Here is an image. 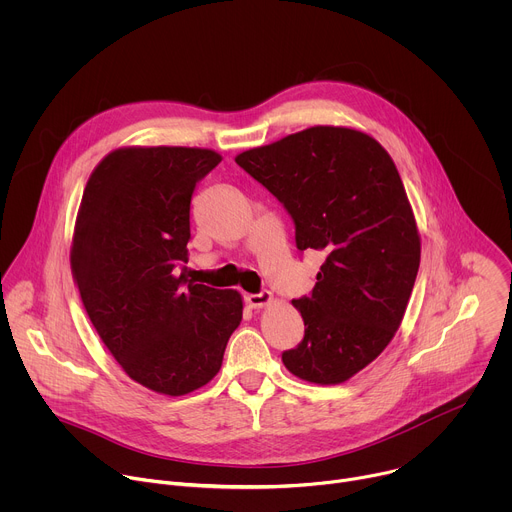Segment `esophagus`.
Masks as SVG:
<instances>
[{"instance_id": "esophagus-1", "label": "esophagus", "mask_w": 512, "mask_h": 512, "mask_svg": "<svg viewBox=\"0 0 512 512\" xmlns=\"http://www.w3.org/2000/svg\"><path fill=\"white\" fill-rule=\"evenodd\" d=\"M271 300H273V296H271V291H267V289H263V291H259V294H247L245 296V302H247V306L249 308H263V306H267V304H271Z\"/></svg>"}]
</instances>
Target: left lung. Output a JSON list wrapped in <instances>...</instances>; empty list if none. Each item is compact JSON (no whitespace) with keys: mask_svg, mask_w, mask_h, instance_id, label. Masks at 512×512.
Masks as SVG:
<instances>
[{"mask_svg":"<svg viewBox=\"0 0 512 512\" xmlns=\"http://www.w3.org/2000/svg\"><path fill=\"white\" fill-rule=\"evenodd\" d=\"M287 210L300 253H324L310 296L294 300L304 338L289 373L336 385L395 336L419 269V235L401 176L371 135L310 127L235 160Z\"/></svg>","mask_w":512,"mask_h":512,"instance_id":"8db88e82","label":"left lung"}]
</instances>
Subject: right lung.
I'll return each mask as SVG.
<instances>
[{
	"mask_svg": "<svg viewBox=\"0 0 512 512\" xmlns=\"http://www.w3.org/2000/svg\"><path fill=\"white\" fill-rule=\"evenodd\" d=\"M221 156L127 148L91 174L70 265L85 310L123 371L156 393L186 395L223 364L243 318L233 289L186 279L190 202Z\"/></svg>",
	"mask_w": 512,
	"mask_h": 512,
	"instance_id": "right-lung-1",
	"label": "right lung"
}]
</instances>
